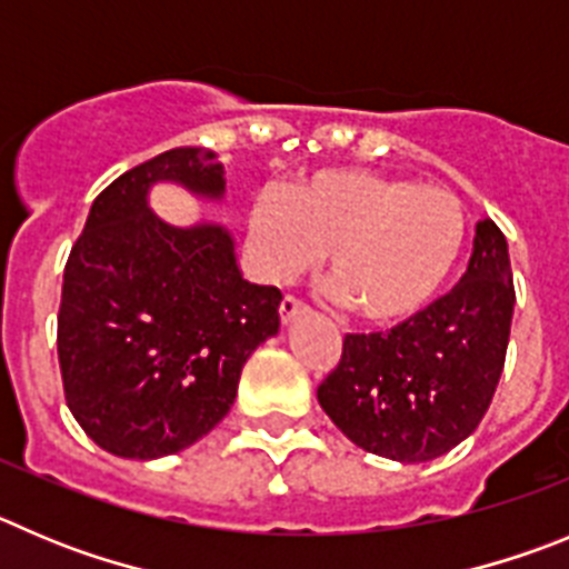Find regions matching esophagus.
Segmentation results:
<instances>
[{
	"instance_id": "34e87169",
	"label": "esophagus",
	"mask_w": 569,
	"mask_h": 569,
	"mask_svg": "<svg viewBox=\"0 0 569 569\" xmlns=\"http://www.w3.org/2000/svg\"><path fill=\"white\" fill-rule=\"evenodd\" d=\"M300 311H306V303H303V300H300V297L286 295L283 300H280V317H283V322H289L291 317L300 315Z\"/></svg>"
}]
</instances>
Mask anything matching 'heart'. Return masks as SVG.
<instances>
[{"instance_id":"obj_1","label":"heart","mask_w":569,"mask_h":569,"mask_svg":"<svg viewBox=\"0 0 569 569\" xmlns=\"http://www.w3.org/2000/svg\"><path fill=\"white\" fill-rule=\"evenodd\" d=\"M249 243L269 280L306 272L329 252L337 295L368 322L417 315L448 280L465 243V212L445 187L371 170H320L260 192Z\"/></svg>"}]
</instances>
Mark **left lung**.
Returning <instances> with one entry per match:
<instances>
[{"mask_svg":"<svg viewBox=\"0 0 569 569\" xmlns=\"http://www.w3.org/2000/svg\"><path fill=\"white\" fill-rule=\"evenodd\" d=\"M508 240L479 221L459 286L391 331L342 337L317 386L320 408L368 453L428 462L479 428L508 355L513 320Z\"/></svg>","mask_w":569,"mask_h":569,"instance_id":"left-lung-1","label":"left lung"}]
</instances>
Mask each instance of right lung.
I'll use <instances>...</instances> for the list:
<instances>
[{"label": "right lung", "mask_w": 569, "mask_h": 569, "mask_svg": "<svg viewBox=\"0 0 569 569\" xmlns=\"http://www.w3.org/2000/svg\"><path fill=\"white\" fill-rule=\"evenodd\" d=\"M221 196L223 167L176 147L119 176L87 214L61 283L59 368L81 431L124 459L170 457L229 413L240 368L280 329L278 286L243 280L221 227L176 229L152 181Z\"/></svg>", "instance_id": "1"}]
</instances>
